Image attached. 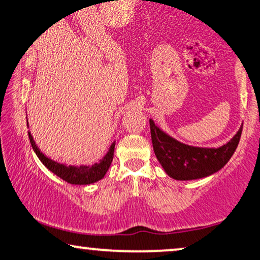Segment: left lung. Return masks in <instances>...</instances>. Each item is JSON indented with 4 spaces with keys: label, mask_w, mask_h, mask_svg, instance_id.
Instances as JSON below:
<instances>
[{
    "label": "left lung",
    "mask_w": 260,
    "mask_h": 260,
    "mask_svg": "<svg viewBox=\"0 0 260 260\" xmlns=\"http://www.w3.org/2000/svg\"><path fill=\"white\" fill-rule=\"evenodd\" d=\"M150 136L156 159L170 177L189 181L206 177L223 168L232 158L241 137L242 126L226 145L219 148H199L166 135L149 119Z\"/></svg>",
    "instance_id": "left-lung-1"
}]
</instances>
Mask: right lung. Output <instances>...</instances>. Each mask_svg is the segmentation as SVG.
Returning a JSON list of instances; mask_svg holds the SVG:
<instances>
[{
    "instance_id": "1",
    "label": "right lung",
    "mask_w": 260,
    "mask_h": 260,
    "mask_svg": "<svg viewBox=\"0 0 260 260\" xmlns=\"http://www.w3.org/2000/svg\"><path fill=\"white\" fill-rule=\"evenodd\" d=\"M28 139H30L31 146L32 148H34L35 153H36L38 159L43 162V165L46 166L48 170H50L53 174H55L57 177L66 181L67 183L90 184L94 183V182L100 181V179L104 178L107 170L110 169L112 160H113L115 143H112L108 153L105 155V158L102 159L100 162H96V164L91 166H66L63 164H60V162L54 161V160L44 155L43 153L41 152V149L37 147L30 131H28Z\"/></svg>"
}]
</instances>
